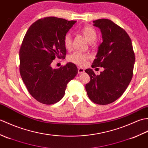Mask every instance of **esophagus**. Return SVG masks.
I'll return each mask as SVG.
<instances>
[{
    "mask_svg": "<svg viewBox=\"0 0 148 148\" xmlns=\"http://www.w3.org/2000/svg\"><path fill=\"white\" fill-rule=\"evenodd\" d=\"M77 71H78V73L79 74H81V73H83L84 72V70L83 68H81V67H78L77 68Z\"/></svg>",
    "mask_w": 148,
    "mask_h": 148,
    "instance_id": "obj_1",
    "label": "esophagus"
}]
</instances>
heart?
Returning a JSON list of instances; mask_svg holds the SVG:
<instances>
[{
	"mask_svg": "<svg viewBox=\"0 0 148 148\" xmlns=\"http://www.w3.org/2000/svg\"><path fill=\"white\" fill-rule=\"evenodd\" d=\"M81 33L83 34L88 41L92 42L95 40L97 37V33L95 29L90 26H85L80 30ZM64 45L67 49H71L72 45V37L70 33L65 34L64 37ZM88 58V55L86 53L76 51L69 56L68 61L78 66H83Z\"/></svg>",
	"mask_w": 148,
	"mask_h": 148,
	"instance_id": "obj_1",
	"label": "heart"
}]
</instances>
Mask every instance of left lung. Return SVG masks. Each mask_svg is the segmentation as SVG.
I'll list each match as a JSON object with an SVG mask.
<instances>
[{
    "label": "left lung",
    "mask_w": 148,
    "mask_h": 148,
    "mask_svg": "<svg viewBox=\"0 0 148 148\" xmlns=\"http://www.w3.org/2000/svg\"><path fill=\"white\" fill-rule=\"evenodd\" d=\"M93 23L101 30L103 42L92 67H103L104 71L95 75L92 69H86L90 81L85 88L92 102L106 105L119 98L127 88L133 76L136 57L130 37L123 29L108 19Z\"/></svg>",
    "instance_id": "1"
}]
</instances>
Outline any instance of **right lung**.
Listing matches in <instances>:
<instances>
[{"instance_id":"add662e5","label":"right lung","mask_w":148,"mask_h":148,"mask_svg":"<svg viewBox=\"0 0 148 148\" xmlns=\"http://www.w3.org/2000/svg\"><path fill=\"white\" fill-rule=\"evenodd\" d=\"M76 21L49 16L31 25L20 49V73L30 94L37 101L51 105L64 97L67 83L77 74L71 62L53 69L55 58L64 59V37Z\"/></svg>"}]
</instances>
